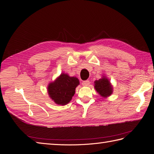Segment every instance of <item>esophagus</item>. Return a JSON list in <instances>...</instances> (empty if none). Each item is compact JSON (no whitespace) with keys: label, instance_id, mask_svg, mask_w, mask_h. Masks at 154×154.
<instances>
[{"label":"esophagus","instance_id":"1","mask_svg":"<svg viewBox=\"0 0 154 154\" xmlns=\"http://www.w3.org/2000/svg\"><path fill=\"white\" fill-rule=\"evenodd\" d=\"M90 84V82L88 81V80H86V81H84V82H82V85H83V86H88V85Z\"/></svg>","mask_w":154,"mask_h":154}]
</instances>
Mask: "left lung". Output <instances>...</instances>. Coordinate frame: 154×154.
Listing matches in <instances>:
<instances>
[{"label":"left lung","mask_w":154,"mask_h":154,"mask_svg":"<svg viewBox=\"0 0 154 154\" xmlns=\"http://www.w3.org/2000/svg\"><path fill=\"white\" fill-rule=\"evenodd\" d=\"M94 83V88L101 97L106 98L112 94L113 86L106 76H103L98 80H95Z\"/></svg>","instance_id":"obj_1"}]
</instances>
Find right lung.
<instances>
[{
	"label": "right lung",
	"instance_id": "add662e5",
	"mask_svg": "<svg viewBox=\"0 0 154 154\" xmlns=\"http://www.w3.org/2000/svg\"><path fill=\"white\" fill-rule=\"evenodd\" d=\"M79 85L80 82L76 77L70 76L68 74L62 72L48 85L49 96L56 104L66 105L71 101L76 88Z\"/></svg>",
	"mask_w": 154,
	"mask_h": 154
}]
</instances>
